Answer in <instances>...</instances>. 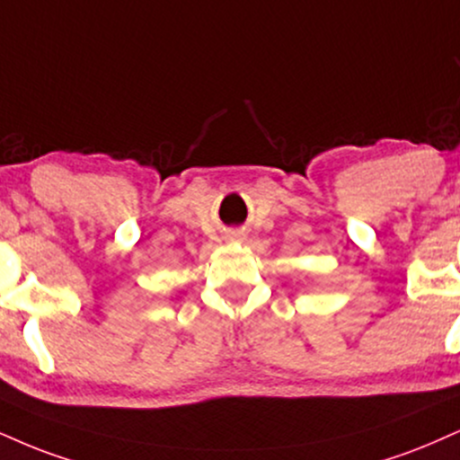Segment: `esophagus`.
<instances>
[{"label": "esophagus", "mask_w": 460, "mask_h": 460, "mask_svg": "<svg viewBox=\"0 0 460 460\" xmlns=\"http://www.w3.org/2000/svg\"><path fill=\"white\" fill-rule=\"evenodd\" d=\"M237 237H242L240 234H234V240H237Z\"/></svg>", "instance_id": "1"}]
</instances>
